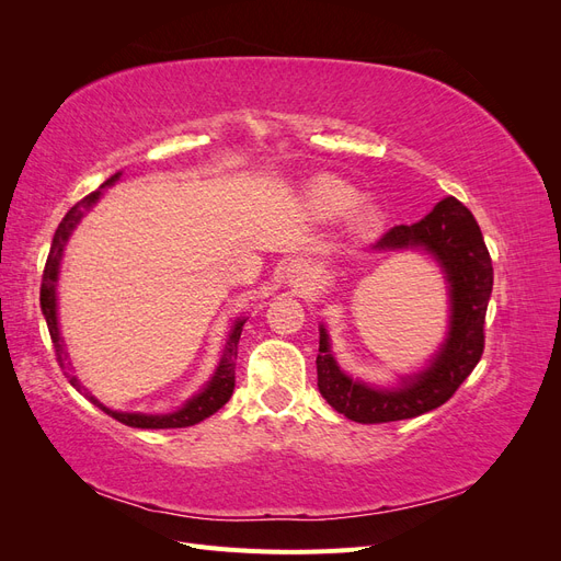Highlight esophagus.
<instances>
[{
    "label": "esophagus",
    "instance_id": "34e87169",
    "mask_svg": "<svg viewBox=\"0 0 561 561\" xmlns=\"http://www.w3.org/2000/svg\"><path fill=\"white\" fill-rule=\"evenodd\" d=\"M287 280H290L293 287H304L311 280V266L304 260H295L290 266H287Z\"/></svg>",
    "mask_w": 561,
    "mask_h": 561
}]
</instances>
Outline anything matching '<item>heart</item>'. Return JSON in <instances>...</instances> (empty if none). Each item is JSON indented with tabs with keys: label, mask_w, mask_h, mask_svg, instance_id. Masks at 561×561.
Wrapping results in <instances>:
<instances>
[{
	"label": "heart",
	"mask_w": 561,
	"mask_h": 561,
	"mask_svg": "<svg viewBox=\"0 0 561 561\" xmlns=\"http://www.w3.org/2000/svg\"><path fill=\"white\" fill-rule=\"evenodd\" d=\"M309 201L316 213L322 217H344L348 215L355 203H358V192L351 184L336 178H320L309 186ZM379 222L377 208L365 206L355 213V227L358 229H371Z\"/></svg>",
	"instance_id": "1"
}]
</instances>
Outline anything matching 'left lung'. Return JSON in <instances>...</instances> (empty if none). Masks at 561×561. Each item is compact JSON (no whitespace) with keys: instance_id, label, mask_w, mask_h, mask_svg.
I'll use <instances>...</instances> for the list:
<instances>
[{"instance_id":"8db88e82","label":"left lung","mask_w":561,"mask_h":561,"mask_svg":"<svg viewBox=\"0 0 561 561\" xmlns=\"http://www.w3.org/2000/svg\"><path fill=\"white\" fill-rule=\"evenodd\" d=\"M375 250H426L449 283V332L431 365L398 386L379 388L344 375L330 336L320 325L318 390L339 414L358 423H388L426 414L445 404L484 351V316L494 287V266L482 231L461 201L447 196L414 225H398L381 236Z\"/></svg>"}]
</instances>
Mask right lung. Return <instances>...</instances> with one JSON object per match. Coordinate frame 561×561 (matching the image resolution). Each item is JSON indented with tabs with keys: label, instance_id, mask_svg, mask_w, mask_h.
<instances>
[{
	"label": "right lung",
	"instance_id": "obj_1",
	"mask_svg": "<svg viewBox=\"0 0 561 561\" xmlns=\"http://www.w3.org/2000/svg\"><path fill=\"white\" fill-rule=\"evenodd\" d=\"M122 173H114L100 190L91 192L89 196H83L79 203L67 210V215L62 217V222L56 229L54 236V243H50V252H48V260L44 266V276H42V293H39V304H42V313L46 318V325H48V334H50V342H54L56 348V358L60 363L62 369H67L65 375L70 379V383L77 390H87L81 386V381L70 375V363H67V353L62 348V339H60V330H58V311H56V285H58V271H60V260H62V250L67 239H70L75 227L81 222V217L87 210H91L98 198L103 196L105 186H112ZM245 325V318H239L233 322L231 334L227 339V346L222 353V360H219L217 369L213 379L206 383V388L196 393L192 400H186L184 407H180L178 412L171 414H140V412H114L110 407H105L98 398L89 396L87 398L100 407L105 414H110L112 419L126 423L130 428H186V426H194V423L208 419L210 414H215L219 407H225L233 393V386H236V355H239V339Z\"/></svg>",
	"mask_w": 561,
	"mask_h": 561
}]
</instances>
